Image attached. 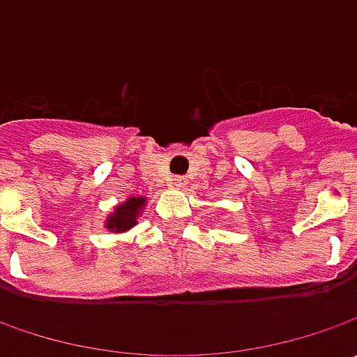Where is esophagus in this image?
<instances>
[{
    "label": "esophagus",
    "mask_w": 357,
    "mask_h": 357,
    "mask_svg": "<svg viewBox=\"0 0 357 357\" xmlns=\"http://www.w3.org/2000/svg\"><path fill=\"white\" fill-rule=\"evenodd\" d=\"M171 185L176 186V188H181V186L186 185V178L185 176H181V174H176V176H172L171 178Z\"/></svg>",
    "instance_id": "34e87169"
}]
</instances>
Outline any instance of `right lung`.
Returning <instances> with one entry per match:
<instances>
[{"label":"right lung","mask_w":357,"mask_h":357,"mask_svg":"<svg viewBox=\"0 0 357 357\" xmlns=\"http://www.w3.org/2000/svg\"><path fill=\"white\" fill-rule=\"evenodd\" d=\"M146 202L144 199H129L125 204H121L115 208V213L109 216L107 220V228H111L113 232H123L129 230L130 227L137 225V214L141 213L143 204Z\"/></svg>","instance_id":"1"}]
</instances>
